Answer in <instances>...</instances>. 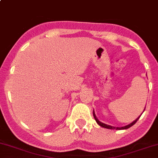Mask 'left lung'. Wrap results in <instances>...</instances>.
Segmentation results:
<instances>
[{
  "label": "left lung",
  "instance_id": "obj_1",
  "mask_svg": "<svg viewBox=\"0 0 158 158\" xmlns=\"http://www.w3.org/2000/svg\"><path fill=\"white\" fill-rule=\"evenodd\" d=\"M93 116H94V118H95V120H96V123H97L99 125V126H100V127H102L106 128V129H112V130L115 129V128H116V130H125V129H128V128H130V127H132L133 125H134V124H135V123H137V120H138V119H139V118L140 117V116H139L138 118H137V119H136V120H134V122H132V123H130V124H129V125H127V126L123 127H112V126H110V125L105 124V123H102V122H100V121H99V120H98L97 118H96V115H95V113H94V111H93Z\"/></svg>",
  "mask_w": 158,
  "mask_h": 158
}]
</instances>
